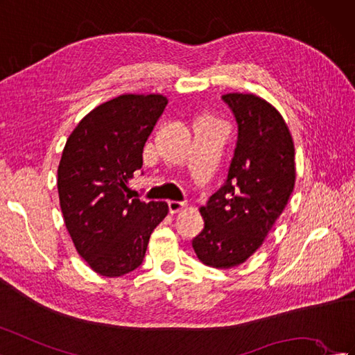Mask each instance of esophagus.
<instances>
[{"label":"esophagus","mask_w":355,"mask_h":355,"mask_svg":"<svg viewBox=\"0 0 355 355\" xmlns=\"http://www.w3.org/2000/svg\"><path fill=\"white\" fill-rule=\"evenodd\" d=\"M184 209H185V205L180 203V201H168V212H170L171 215L179 214V212H182V210H184Z\"/></svg>","instance_id":"1"}]
</instances>
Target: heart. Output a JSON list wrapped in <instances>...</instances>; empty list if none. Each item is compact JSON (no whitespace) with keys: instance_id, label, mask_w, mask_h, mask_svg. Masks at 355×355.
I'll list each match as a JSON object with an SVG mask.
<instances>
[{"instance_id":"heart-1","label":"heart","mask_w":355,"mask_h":355,"mask_svg":"<svg viewBox=\"0 0 355 355\" xmlns=\"http://www.w3.org/2000/svg\"><path fill=\"white\" fill-rule=\"evenodd\" d=\"M198 119H200V121H209V122H215L212 118L207 116V114H201V116H200Z\"/></svg>"}]
</instances>
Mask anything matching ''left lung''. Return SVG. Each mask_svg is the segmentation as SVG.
<instances>
[{"instance_id": "8db88e82", "label": "left lung", "mask_w": 355, "mask_h": 355, "mask_svg": "<svg viewBox=\"0 0 355 355\" xmlns=\"http://www.w3.org/2000/svg\"><path fill=\"white\" fill-rule=\"evenodd\" d=\"M239 136L224 185L200 207L205 228L193 239L198 260L215 269L241 266L260 248L295 185L291 131L275 106L255 94L230 92Z\"/></svg>"}]
</instances>
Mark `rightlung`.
Here are the masks:
<instances>
[{
    "label": "right lung",
    "instance_id": "1",
    "mask_svg": "<svg viewBox=\"0 0 355 355\" xmlns=\"http://www.w3.org/2000/svg\"><path fill=\"white\" fill-rule=\"evenodd\" d=\"M167 106L161 94H122L92 109L67 139L58 166L64 223L76 251L101 276L141 264L166 201L127 196L143 148Z\"/></svg>",
    "mask_w": 355,
    "mask_h": 355
}]
</instances>
